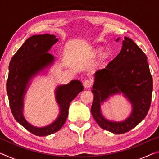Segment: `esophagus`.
Here are the masks:
<instances>
[{
  "label": "esophagus",
  "instance_id": "1",
  "mask_svg": "<svg viewBox=\"0 0 159 159\" xmlns=\"http://www.w3.org/2000/svg\"><path fill=\"white\" fill-rule=\"evenodd\" d=\"M91 85H92V82H91L90 80H85L84 82H83V86L85 88H90Z\"/></svg>",
  "mask_w": 159,
  "mask_h": 159
}]
</instances>
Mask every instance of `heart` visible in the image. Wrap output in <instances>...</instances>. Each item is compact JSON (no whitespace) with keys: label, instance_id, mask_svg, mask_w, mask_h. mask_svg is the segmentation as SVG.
Here are the masks:
<instances>
[{"label":"heart","instance_id":"1","mask_svg":"<svg viewBox=\"0 0 159 159\" xmlns=\"http://www.w3.org/2000/svg\"><path fill=\"white\" fill-rule=\"evenodd\" d=\"M104 52V48L102 47H95L92 48L90 50V57L94 58L96 57L97 56H99L101 55L100 57V63L102 64H105L107 63V61H108L109 58L110 57V55L109 52Z\"/></svg>","mask_w":159,"mask_h":159}]
</instances>
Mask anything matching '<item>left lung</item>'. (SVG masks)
<instances>
[{"label": "left lung", "instance_id": "8db88e82", "mask_svg": "<svg viewBox=\"0 0 159 159\" xmlns=\"http://www.w3.org/2000/svg\"><path fill=\"white\" fill-rule=\"evenodd\" d=\"M120 38L116 39L119 41ZM147 58L130 38L125 37L120 52L105 68L94 74V95L91 114L100 127L114 134L130 131L146 117L153 90V80ZM122 93L130 102L132 111L122 122L103 116L101 107L111 96Z\"/></svg>", "mask_w": 159, "mask_h": 159}]
</instances>
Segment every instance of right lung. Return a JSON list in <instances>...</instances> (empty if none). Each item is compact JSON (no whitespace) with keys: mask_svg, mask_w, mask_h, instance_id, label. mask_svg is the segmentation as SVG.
<instances>
[{"mask_svg":"<svg viewBox=\"0 0 159 159\" xmlns=\"http://www.w3.org/2000/svg\"><path fill=\"white\" fill-rule=\"evenodd\" d=\"M58 41L51 34L34 35L26 40L10 60L7 93L12 115L20 125L37 136H47L60 130L65 123L71 102L83 90L79 80L57 86L55 99L60 108L58 116L44 127H36L24 116V99L32 79L52 65L55 58L48 52Z\"/></svg>","mask_w":159,"mask_h":159,"instance_id":"right-lung-1","label":"right lung"}]
</instances>
